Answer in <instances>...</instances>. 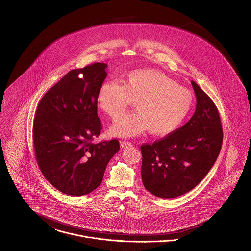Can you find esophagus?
Here are the masks:
<instances>
[{
	"label": "esophagus",
	"instance_id": "1",
	"mask_svg": "<svg viewBox=\"0 0 251 251\" xmlns=\"http://www.w3.org/2000/svg\"><path fill=\"white\" fill-rule=\"evenodd\" d=\"M129 146H132V144L130 142H126V141H122V142H121V147H122L123 149L127 148V147H129Z\"/></svg>",
	"mask_w": 251,
	"mask_h": 251
}]
</instances>
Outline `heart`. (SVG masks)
<instances>
[{
	"label": "heart",
	"mask_w": 251,
	"mask_h": 251,
	"mask_svg": "<svg viewBox=\"0 0 251 251\" xmlns=\"http://www.w3.org/2000/svg\"><path fill=\"white\" fill-rule=\"evenodd\" d=\"M133 102L137 110L111 126L112 136L130 138L149 129L155 136L170 135L189 115L194 97L189 90L152 69L132 71L123 85L106 81L98 90V106L111 119L120 118Z\"/></svg>",
	"instance_id": "heart-1"
}]
</instances>
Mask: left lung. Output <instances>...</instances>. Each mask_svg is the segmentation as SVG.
Instances as JSON below:
<instances>
[{
    "label": "left lung",
    "instance_id": "1",
    "mask_svg": "<svg viewBox=\"0 0 251 251\" xmlns=\"http://www.w3.org/2000/svg\"><path fill=\"white\" fill-rule=\"evenodd\" d=\"M192 85L197 96L192 118L170 135L141 146L143 184L158 198H177L194 189L221 150L223 130L218 109L196 82Z\"/></svg>",
    "mask_w": 251,
    "mask_h": 251
}]
</instances>
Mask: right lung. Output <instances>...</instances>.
Listing matches in <instances>:
<instances>
[{
	"mask_svg": "<svg viewBox=\"0 0 251 251\" xmlns=\"http://www.w3.org/2000/svg\"><path fill=\"white\" fill-rule=\"evenodd\" d=\"M105 63L69 72L41 98L33 125L36 159L44 177L70 196L92 193L119 151L118 140L93 144L100 135L97 93L106 79Z\"/></svg>",
	"mask_w": 251,
	"mask_h": 251,
	"instance_id": "add662e5",
	"label": "right lung"
}]
</instances>
